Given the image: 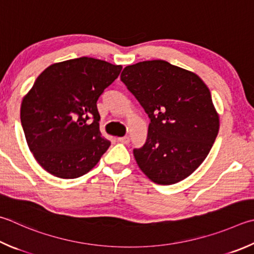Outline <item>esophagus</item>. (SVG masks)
I'll return each mask as SVG.
<instances>
[{"label": "esophagus", "instance_id": "1", "mask_svg": "<svg viewBox=\"0 0 254 254\" xmlns=\"http://www.w3.org/2000/svg\"><path fill=\"white\" fill-rule=\"evenodd\" d=\"M118 141L123 143V144H127L128 142H130V137H128L127 135L126 136H121V137H118Z\"/></svg>", "mask_w": 254, "mask_h": 254}]
</instances>
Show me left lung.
<instances>
[{
    "label": "left lung",
    "instance_id": "8db88e82",
    "mask_svg": "<svg viewBox=\"0 0 254 254\" xmlns=\"http://www.w3.org/2000/svg\"><path fill=\"white\" fill-rule=\"evenodd\" d=\"M121 81L151 120L145 144L133 150L141 171L162 186L188 178L205 160L219 132L209 87L195 73L163 60L124 67Z\"/></svg>",
    "mask_w": 254,
    "mask_h": 254
}]
</instances>
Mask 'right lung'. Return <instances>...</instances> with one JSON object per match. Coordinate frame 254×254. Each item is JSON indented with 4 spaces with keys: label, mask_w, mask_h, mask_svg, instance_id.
Returning a JSON list of instances; mask_svg holds the SVG:
<instances>
[{
    "label": "right lung",
    "mask_w": 254,
    "mask_h": 254,
    "mask_svg": "<svg viewBox=\"0 0 254 254\" xmlns=\"http://www.w3.org/2000/svg\"><path fill=\"white\" fill-rule=\"evenodd\" d=\"M121 70L83 57L54 63L38 76L22 100L21 123L30 151L45 171L75 179L98 164L111 142L100 132L96 102Z\"/></svg>",
    "instance_id": "right-lung-1"
}]
</instances>
